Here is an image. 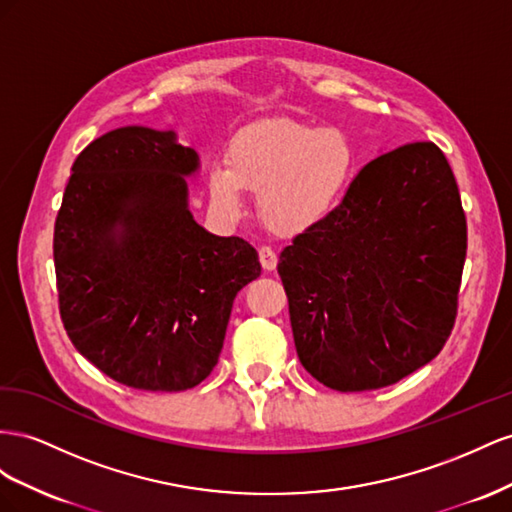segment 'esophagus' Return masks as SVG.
<instances>
[{"label": "esophagus", "instance_id": "obj_1", "mask_svg": "<svg viewBox=\"0 0 512 512\" xmlns=\"http://www.w3.org/2000/svg\"><path fill=\"white\" fill-rule=\"evenodd\" d=\"M259 261H261V266H264V270H274L279 257H276V253L272 251L270 246H261L259 248Z\"/></svg>", "mask_w": 512, "mask_h": 512}]
</instances>
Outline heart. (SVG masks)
<instances>
[{"label":"heart","mask_w":512,"mask_h":512,"mask_svg":"<svg viewBox=\"0 0 512 512\" xmlns=\"http://www.w3.org/2000/svg\"><path fill=\"white\" fill-rule=\"evenodd\" d=\"M356 171V148L345 130L289 118L240 128L227 167L214 165L210 195L227 212L242 208V191L259 195V214L279 231H300L330 214Z\"/></svg>","instance_id":"obj_1"}]
</instances>
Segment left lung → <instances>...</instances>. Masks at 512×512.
I'll return each instance as SVG.
<instances>
[{"mask_svg": "<svg viewBox=\"0 0 512 512\" xmlns=\"http://www.w3.org/2000/svg\"><path fill=\"white\" fill-rule=\"evenodd\" d=\"M465 251L457 180L435 143L371 160L339 206L281 253L302 367L339 392L425 367L455 326Z\"/></svg>", "mask_w": 512, "mask_h": 512, "instance_id": "1", "label": "left lung"}]
</instances>
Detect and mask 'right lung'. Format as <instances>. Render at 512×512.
Masks as SVG:
<instances>
[{
    "label": "right lung",
    "mask_w": 512,
    "mask_h": 512,
    "mask_svg": "<svg viewBox=\"0 0 512 512\" xmlns=\"http://www.w3.org/2000/svg\"><path fill=\"white\" fill-rule=\"evenodd\" d=\"M199 156L173 130L124 126L77 156L55 218L64 328L115 382L180 392L223 349L233 298L261 274L255 248L188 210Z\"/></svg>",
    "instance_id": "add662e5"
}]
</instances>
